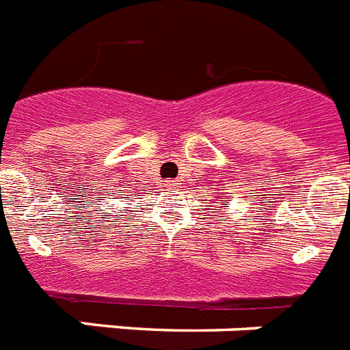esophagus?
Segmentation results:
<instances>
[{
	"label": "esophagus",
	"mask_w": 350,
	"mask_h": 350,
	"mask_svg": "<svg viewBox=\"0 0 350 350\" xmlns=\"http://www.w3.org/2000/svg\"><path fill=\"white\" fill-rule=\"evenodd\" d=\"M167 184H170V186H175V184H177V183H175V180H170V183H167Z\"/></svg>",
	"instance_id": "1"
}]
</instances>
